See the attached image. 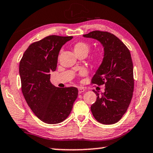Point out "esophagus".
I'll return each instance as SVG.
<instances>
[{"label":"esophagus","instance_id":"esophagus-1","mask_svg":"<svg viewBox=\"0 0 153 153\" xmlns=\"http://www.w3.org/2000/svg\"><path fill=\"white\" fill-rule=\"evenodd\" d=\"M85 91V88H83V87H79V88H78V92H79V94H81V93L84 92Z\"/></svg>","mask_w":153,"mask_h":153}]
</instances>
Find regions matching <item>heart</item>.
<instances>
[{
	"label": "heart",
	"mask_w": 153,
	"mask_h": 153,
	"mask_svg": "<svg viewBox=\"0 0 153 153\" xmlns=\"http://www.w3.org/2000/svg\"><path fill=\"white\" fill-rule=\"evenodd\" d=\"M89 50H90V46L88 43L85 42H78L74 44L73 45V50L75 53L76 55L78 54H82V53H84V54H87L89 52ZM86 74V71L85 70L82 71L81 72V75H85Z\"/></svg>",
	"instance_id": "heart-1"
}]
</instances>
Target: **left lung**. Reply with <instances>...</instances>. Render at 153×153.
Returning a JSON list of instances; mask_svg holds the SVG:
<instances>
[{
    "label": "left lung",
    "instance_id": "left-lung-1",
    "mask_svg": "<svg viewBox=\"0 0 153 153\" xmlns=\"http://www.w3.org/2000/svg\"><path fill=\"white\" fill-rule=\"evenodd\" d=\"M101 42L104 54L102 63L91 82L105 85L104 92L97 91V101L91 111L97 120L103 125L117 123L127 111L134 91V71L131 54L127 46L115 35L94 30L83 35Z\"/></svg>",
    "mask_w": 153,
    "mask_h": 153
}]
</instances>
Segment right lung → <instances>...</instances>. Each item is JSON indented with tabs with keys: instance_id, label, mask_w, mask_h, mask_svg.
Listing matches in <instances>:
<instances>
[{
	"instance_id": "obj_1",
	"label": "right lung",
	"mask_w": 153,
	"mask_h": 153,
	"mask_svg": "<svg viewBox=\"0 0 153 153\" xmlns=\"http://www.w3.org/2000/svg\"><path fill=\"white\" fill-rule=\"evenodd\" d=\"M73 36H49L30 44L19 63L22 91L26 103L40 120L58 124L68 117L76 100V87L59 88L50 82L61 48Z\"/></svg>"
}]
</instances>
